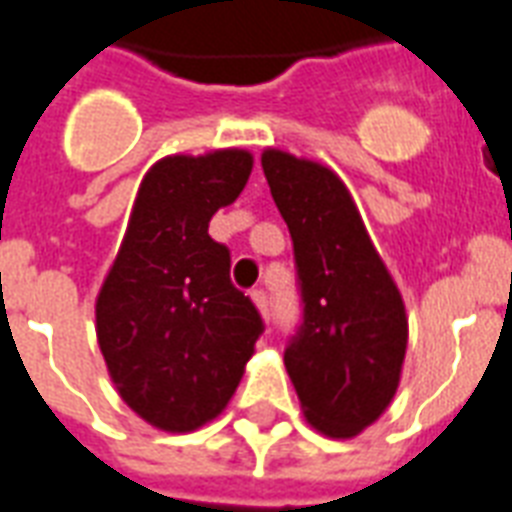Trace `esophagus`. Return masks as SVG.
I'll return each mask as SVG.
<instances>
[{"label": "esophagus", "instance_id": "1", "mask_svg": "<svg viewBox=\"0 0 512 512\" xmlns=\"http://www.w3.org/2000/svg\"><path fill=\"white\" fill-rule=\"evenodd\" d=\"M251 299L256 301V307H259V310H261V315L267 318V315H269V296H267V291H264V288H253Z\"/></svg>", "mask_w": 512, "mask_h": 512}]
</instances>
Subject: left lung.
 Wrapping results in <instances>:
<instances>
[{
  "label": "left lung",
  "instance_id": "1",
  "mask_svg": "<svg viewBox=\"0 0 512 512\" xmlns=\"http://www.w3.org/2000/svg\"><path fill=\"white\" fill-rule=\"evenodd\" d=\"M261 168L291 232L301 296L285 368L310 425L352 438L398 390L406 307L334 170L277 149L261 154Z\"/></svg>",
  "mask_w": 512,
  "mask_h": 512
}]
</instances>
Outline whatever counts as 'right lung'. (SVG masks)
I'll use <instances>...</instances> for the list:
<instances>
[{"mask_svg": "<svg viewBox=\"0 0 512 512\" xmlns=\"http://www.w3.org/2000/svg\"><path fill=\"white\" fill-rule=\"evenodd\" d=\"M251 168L243 149L157 162L95 301L112 382L138 417L168 433L219 417L264 334L251 296L232 285L229 248L208 235Z\"/></svg>", "mask_w": 512, "mask_h": 512, "instance_id": "right-lung-1", "label": "right lung"}]
</instances>
